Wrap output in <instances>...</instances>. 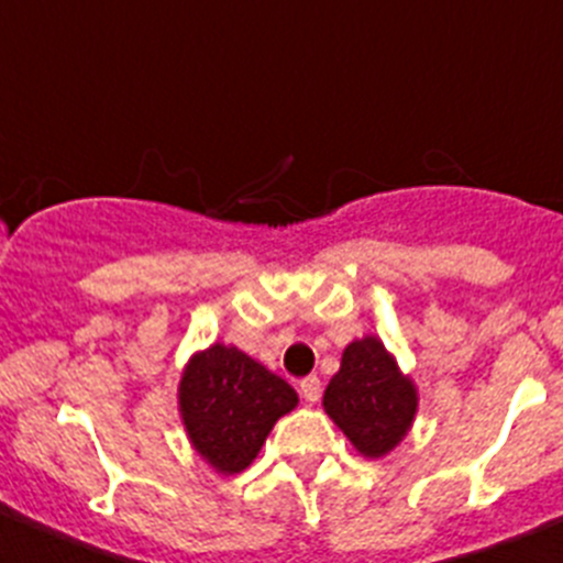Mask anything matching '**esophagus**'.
I'll list each match as a JSON object with an SVG mask.
<instances>
[{"mask_svg":"<svg viewBox=\"0 0 563 563\" xmlns=\"http://www.w3.org/2000/svg\"><path fill=\"white\" fill-rule=\"evenodd\" d=\"M299 391H302V397L308 402H316L318 397H321V378L318 376H308L299 382Z\"/></svg>","mask_w":563,"mask_h":563,"instance_id":"obj_1","label":"esophagus"}]
</instances>
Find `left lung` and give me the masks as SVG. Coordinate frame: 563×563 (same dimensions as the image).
I'll return each mask as SVG.
<instances>
[{
    "label": "left lung",
    "instance_id": "obj_1",
    "mask_svg": "<svg viewBox=\"0 0 563 563\" xmlns=\"http://www.w3.org/2000/svg\"><path fill=\"white\" fill-rule=\"evenodd\" d=\"M417 408V384L376 334L345 345L340 371L323 391V411L360 455H389L411 430Z\"/></svg>",
    "mask_w": 563,
    "mask_h": 563
}]
</instances>
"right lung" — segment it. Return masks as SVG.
Segmentation results:
<instances>
[{"label": "right lung", "instance_id": "obj_1", "mask_svg": "<svg viewBox=\"0 0 563 563\" xmlns=\"http://www.w3.org/2000/svg\"><path fill=\"white\" fill-rule=\"evenodd\" d=\"M297 402L291 384L236 345H209L192 354L181 371V424L192 450L218 474L245 471L277 419Z\"/></svg>", "mask_w": 563, "mask_h": 563}]
</instances>
